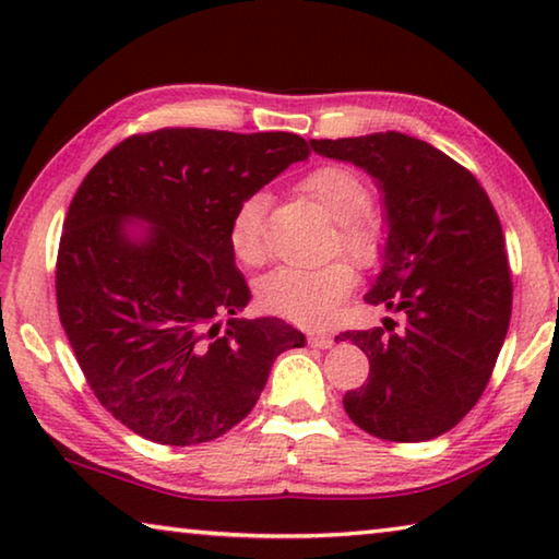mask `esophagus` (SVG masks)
<instances>
[{"instance_id":"obj_1","label":"esophagus","mask_w":559,"mask_h":559,"mask_svg":"<svg viewBox=\"0 0 559 559\" xmlns=\"http://www.w3.org/2000/svg\"><path fill=\"white\" fill-rule=\"evenodd\" d=\"M308 343H310V347L330 349V347L335 345V340L330 337V335H325V333H310V335H308Z\"/></svg>"}]
</instances>
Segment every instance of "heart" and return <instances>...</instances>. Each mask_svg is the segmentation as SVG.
<instances>
[{
  "mask_svg": "<svg viewBox=\"0 0 559 559\" xmlns=\"http://www.w3.org/2000/svg\"><path fill=\"white\" fill-rule=\"evenodd\" d=\"M302 189L337 222V236L343 251L357 263H372L382 251V224L370 206V189L353 169L325 165L302 179ZM263 212L266 197L253 194L239 204L231 216L229 243L234 257L249 263H261L266 257L263 239ZM355 283V271L347 261H330L318 269L281 266L257 283V296L263 308L300 325H320L335 313Z\"/></svg>",
  "mask_w": 559,
  "mask_h": 559,
  "instance_id": "heart-1",
  "label": "heart"
}]
</instances>
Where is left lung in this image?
<instances>
[{"mask_svg": "<svg viewBox=\"0 0 559 559\" xmlns=\"http://www.w3.org/2000/svg\"><path fill=\"white\" fill-rule=\"evenodd\" d=\"M310 147L374 179L384 243L365 300L406 320L402 333L384 318L390 334L340 335L370 359V380L345 394V412L377 439L441 437L484 394L508 333L513 283L493 204L466 167L404 132Z\"/></svg>", "mask_w": 559, "mask_h": 559, "instance_id": "obj_1", "label": "left lung"}]
</instances>
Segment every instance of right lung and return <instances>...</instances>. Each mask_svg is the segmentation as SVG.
Returning a JSON list of instances; mask_svg holds the SVG:
<instances>
[{"label": "right lung", "mask_w": 559, "mask_h": 559, "mask_svg": "<svg viewBox=\"0 0 559 559\" xmlns=\"http://www.w3.org/2000/svg\"><path fill=\"white\" fill-rule=\"evenodd\" d=\"M308 153L293 132L165 128L122 140L81 182L56 263L61 325L98 402L140 437H222L259 402L273 359L306 345L278 318H236L251 290L229 226Z\"/></svg>", "instance_id": "1"}]
</instances>
